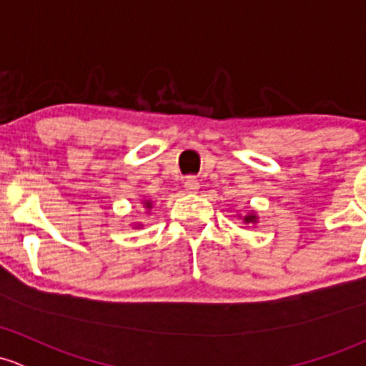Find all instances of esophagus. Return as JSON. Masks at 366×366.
I'll return each mask as SVG.
<instances>
[{
    "instance_id": "esophagus-1",
    "label": "esophagus",
    "mask_w": 366,
    "mask_h": 366,
    "mask_svg": "<svg viewBox=\"0 0 366 366\" xmlns=\"http://www.w3.org/2000/svg\"><path fill=\"white\" fill-rule=\"evenodd\" d=\"M184 187H186L187 193H196V191L199 189V182L194 177H187V179L184 180Z\"/></svg>"
}]
</instances>
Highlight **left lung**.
Masks as SVG:
<instances>
[{"label": "left lung", "mask_w": 366, "mask_h": 366, "mask_svg": "<svg viewBox=\"0 0 366 366\" xmlns=\"http://www.w3.org/2000/svg\"><path fill=\"white\" fill-rule=\"evenodd\" d=\"M244 221L245 222H254V221H256V215H245Z\"/></svg>", "instance_id": "8db88e82"}]
</instances>
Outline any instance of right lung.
Here are the masks:
<instances>
[{"instance_id":"right-lung-1","label":"right lung","mask_w":366,"mask_h":366,"mask_svg":"<svg viewBox=\"0 0 366 366\" xmlns=\"http://www.w3.org/2000/svg\"><path fill=\"white\" fill-rule=\"evenodd\" d=\"M144 205H145V207H147V209H151V202H145V203H144Z\"/></svg>"}]
</instances>
